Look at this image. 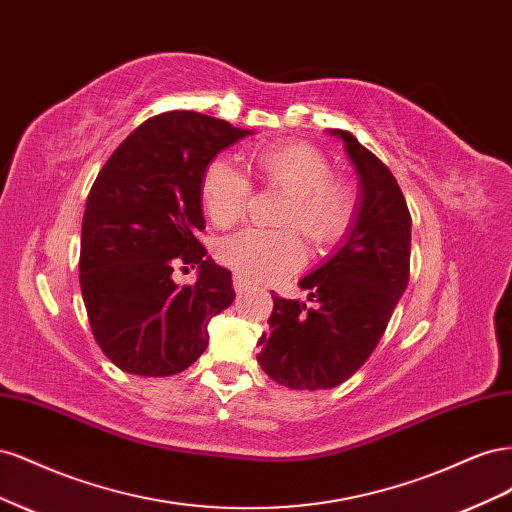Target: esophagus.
Returning <instances> with one entry per match:
<instances>
[{"mask_svg":"<svg viewBox=\"0 0 512 512\" xmlns=\"http://www.w3.org/2000/svg\"><path fill=\"white\" fill-rule=\"evenodd\" d=\"M232 284H235V290L241 294V292H245L247 288H250V282L245 280V277H241L239 273H235V280H232Z\"/></svg>","mask_w":512,"mask_h":512,"instance_id":"esophagus-1","label":"esophagus"}]
</instances>
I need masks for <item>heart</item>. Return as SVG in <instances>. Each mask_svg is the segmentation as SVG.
<instances>
[{"label": "heart", "instance_id": "obj_1", "mask_svg": "<svg viewBox=\"0 0 512 512\" xmlns=\"http://www.w3.org/2000/svg\"><path fill=\"white\" fill-rule=\"evenodd\" d=\"M254 166L267 188L288 194L280 215L284 230L247 228L224 239L218 258L247 282H273L299 269L305 260L303 235L316 247H329L350 230L356 215V188L331 173L320 149L309 143H273L254 153ZM203 207L218 226L245 218L252 200V183L230 160H215L203 177Z\"/></svg>", "mask_w": 512, "mask_h": 512}]
</instances>
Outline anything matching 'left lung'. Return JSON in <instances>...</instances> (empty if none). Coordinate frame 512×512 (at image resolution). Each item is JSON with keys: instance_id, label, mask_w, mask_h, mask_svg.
<instances>
[{"instance_id": "obj_1", "label": "left lung", "mask_w": 512, "mask_h": 512, "mask_svg": "<svg viewBox=\"0 0 512 512\" xmlns=\"http://www.w3.org/2000/svg\"><path fill=\"white\" fill-rule=\"evenodd\" d=\"M331 134L359 173L361 205L339 252L299 282L314 307L275 294L256 356L269 378L299 391L346 382L376 350L410 280L412 218L397 179L350 132Z\"/></svg>"}]
</instances>
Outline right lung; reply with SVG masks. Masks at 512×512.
Listing matches in <instances>:
<instances>
[{
	"instance_id": "add662e5",
	"label": "right lung",
	"mask_w": 512,
	"mask_h": 512,
	"mask_svg": "<svg viewBox=\"0 0 512 512\" xmlns=\"http://www.w3.org/2000/svg\"><path fill=\"white\" fill-rule=\"evenodd\" d=\"M250 130L196 111L141 123L91 185L79 280L89 327L121 371L173 376L209 344L207 324L235 301L232 275L196 239L205 230L200 183L207 164ZM199 267L192 287L172 271Z\"/></svg>"
}]
</instances>
